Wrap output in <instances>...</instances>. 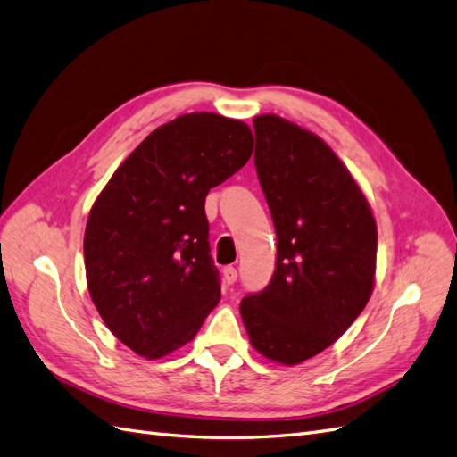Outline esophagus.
<instances>
[{"mask_svg": "<svg viewBox=\"0 0 457 457\" xmlns=\"http://www.w3.org/2000/svg\"><path fill=\"white\" fill-rule=\"evenodd\" d=\"M223 276H225V282L227 284H234V282H237V278H238V270L234 269V267H225L223 269Z\"/></svg>", "mask_w": 457, "mask_h": 457, "instance_id": "obj_1", "label": "esophagus"}]
</instances>
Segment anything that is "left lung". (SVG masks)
<instances>
[{"label":"left lung","instance_id":"left-lung-1","mask_svg":"<svg viewBox=\"0 0 457 457\" xmlns=\"http://www.w3.org/2000/svg\"><path fill=\"white\" fill-rule=\"evenodd\" d=\"M255 170L276 230L269 286L240 314L253 349L294 366L336 343L373 292L378 227L320 137L274 114L253 120Z\"/></svg>","mask_w":457,"mask_h":457}]
</instances>
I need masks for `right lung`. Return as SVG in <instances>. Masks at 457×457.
Returning <instances> with one entry per match:
<instances>
[{
	"label": "right lung",
	"mask_w": 457,
	"mask_h": 457,
	"mask_svg": "<svg viewBox=\"0 0 457 457\" xmlns=\"http://www.w3.org/2000/svg\"><path fill=\"white\" fill-rule=\"evenodd\" d=\"M253 135L192 112L152 131L95 200L84 238L89 295L108 329L162 358L198 334L220 299L205 196L242 170Z\"/></svg>",
	"instance_id": "right-lung-1"
}]
</instances>
